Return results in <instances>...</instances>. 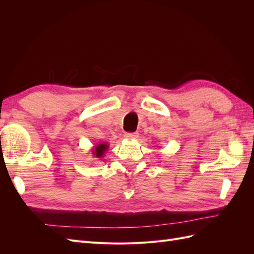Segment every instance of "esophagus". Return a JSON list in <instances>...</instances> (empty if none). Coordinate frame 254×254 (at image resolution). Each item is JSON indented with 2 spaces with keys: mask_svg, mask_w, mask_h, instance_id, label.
Returning a JSON list of instances; mask_svg holds the SVG:
<instances>
[{
  "mask_svg": "<svg viewBox=\"0 0 254 254\" xmlns=\"http://www.w3.org/2000/svg\"><path fill=\"white\" fill-rule=\"evenodd\" d=\"M125 139L126 140H136L137 139V137H139V133H137V132H133V133H126L125 135Z\"/></svg>",
  "mask_w": 254,
  "mask_h": 254,
  "instance_id": "34e87169",
  "label": "esophagus"
}]
</instances>
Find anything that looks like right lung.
I'll use <instances>...</instances> for the list:
<instances>
[{"label":"right lung","instance_id":"right-lung-1","mask_svg":"<svg viewBox=\"0 0 254 254\" xmlns=\"http://www.w3.org/2000/svg\"><path fill=\"white\" fill-rule=\"evenodd\" d=\"M109 145L107 143H101L94 146V148L92 149V155L94 156V158L97 159H102L105 156V152L108 150Z\"/></svg>","mask_w":254,"mask_h":254}]
</instances>
